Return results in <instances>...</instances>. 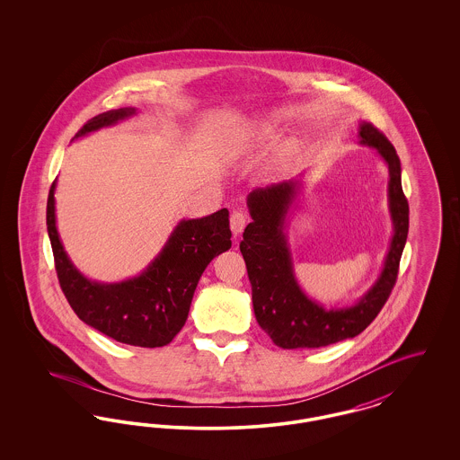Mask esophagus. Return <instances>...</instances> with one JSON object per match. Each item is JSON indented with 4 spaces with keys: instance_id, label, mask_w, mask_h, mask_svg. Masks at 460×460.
Here are the masks:
<instances>
[{
    "instance_id": "obj_1",
    "label": "esophagus",
    "mask_w": 460,
    "mask_h": 460,
    "mask_svg": "<svg viewBox=\"0 0 460 460\" xmlns=\"http://www.w3.org/2000/svg\"><path fill=\"white\" fill-rule=\"evenodd\" d=\"M244 226H246V216L243 212H234L231 216V231H233V234L240 236L243 229H244Z\"/></svg>"
}]
</instances>
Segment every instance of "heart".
Returning <instances> with one entry per match:
<instances>
[{"mask_svg": "<svg viewBox=\"0 0 460 460\" xmlns=\"http://www.w3.org/2000/svg\"><path fill=\"white\" fill-rule=\"evenodd\" d=\"M272 136H274V131H272V128L267 122L248 124V126L241 128V129H238L229 137L226 152H227L229 156L238 158V156H243V155H246L248 152L262 146L267 141L272 139ZM288 160H289V150H283L281 154L276 156V160H272V164H269L265 172H269V174L278 172Z\"/></svg>", "mask_w": 460, "mask_h": 460, "instance_id": "1", "label": "heart"}]
</instances>
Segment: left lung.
<instances>
[{"mask_svg":"<svg viewBox=\"0 0 460 460\" xmlns=\"http://www.w3.org/2000/svg\"><path fill=\"white\" fill-rule=\"evenodd\" d=\"M358 143L374 148L388 167V210L394 234L383 269L371 288L351 305L324 306L298 283L288 241V219L304 190L302 175L253 190L246 205L252 222L240 243L252 283L259 326L286 350L321 349L355 338L371 324L394 289L409 233V203L402 190V167L394 145L369 122L358 124Z\"/></svg>","mask_w":460,"mask_h":460,"instance_id":"left-lung-1","label":"left lung"}]
</instances>
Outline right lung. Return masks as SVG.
Masks as SVG:
<instances>
[{
    "instance_id": "add662e5",
    "label": "right lung",
    "mask_w": 460,
    "mask_h": 460,
    "mask_svg": "<svg viewBox=\"0 0 460 460\" xmlns=\"http://www.w3.org/2000/svg\"><path fill=\"white\" fill-rule=\"evenodd\" d=\"M136 113L134 107L103 111L88 120L74 139L115 126ZM55 191L57 179L48 195V236L62 291L77 317L119 343L143 349L171 343L188 319L203 270L231 248L227 208L207 217L179 220L146 269L129 279L103 283L89 279L70 261L57 227Z\"/></svg>"
}]
</instances>
